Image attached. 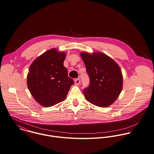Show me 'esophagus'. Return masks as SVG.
I'll return each mask as SVG.
<instances>
[{"label":"esophagus","mask_w":154,"mask_h":154,"mask_svg":"<svg viewBox=\"0 0 154 154\" xmlns=\"http://www.w3.org/2000/svg\"><path fill=\"white\" fill-rule=\"evenodd\" d=\"M74 82H75V85H80V79H75V80H74Z\"/></svg>","instance_id":"obj_1"}]
</instances>
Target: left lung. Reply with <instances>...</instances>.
Here are the masks:
<instances>
[{"label": "left lung", "mask_w": 154, "mask_h": 154, "mask_svg": "<svg viewBox=\"0 0 154 154\" xmlns=\"http://www.w3.org/2000/svg\"><path fill=\"white\" fill-rule=\"evenodd\" d=\"M80 56L90 79L89 87L83 90L86 99L97 106L111 105L123 88V75L119 65L100 52H82Z\"/></svg>", "instance_id": "1"}]
</instances>
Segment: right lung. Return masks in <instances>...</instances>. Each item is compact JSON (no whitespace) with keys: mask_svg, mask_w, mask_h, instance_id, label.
Returning a JSON list of instances; mask_svg holds the SVG:
<instances>
[{"mask_svg":"<svg viewBox=\"0 0 154 154\" xmlns=\"http://www.w3.org/2000/svg\"><path fill=\"white\" fill-rule=\"evenodd\" d=\"M64 52L51 49L37 57L29 68L27 86L34 99L45 107L63 101L74 80L63 66Z\"/></svg>","mask_w":154,"mask_h":154,"instance_id":"right-lung-1","label":"right lung"}]
</instances>
